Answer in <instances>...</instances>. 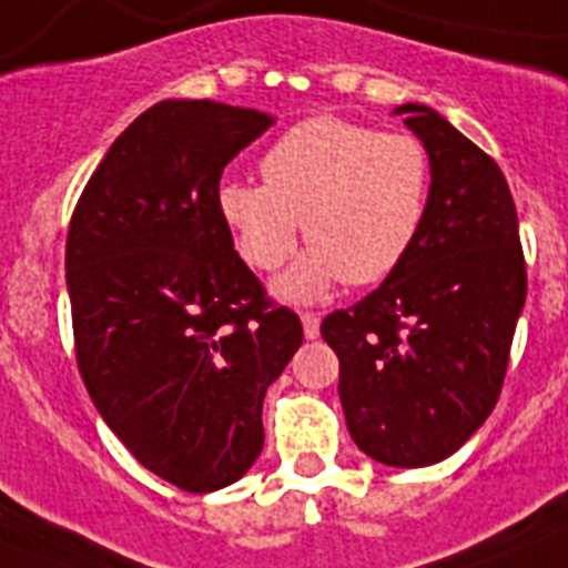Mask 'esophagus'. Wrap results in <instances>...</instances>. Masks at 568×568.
I'll return each instance as SVG.
<instances>
[{"mask_svg": "<svg viewBox=\"0 0 568 568\" xmlns=\"http://www.w3.org/2000/svg\"><path fill=\"white\" fill-rule=\"evenodd\" d=\"M301 321H303V333H306V338H318L321 333L318 312H301Z\"/></svg>", "mask_w": 568, "mask_h": 568, "instance_id": "obj_1", "label": "esophagus"}]
</instances>
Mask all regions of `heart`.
I'll use <instances>...</instances> for the list:
<instances>
[{
	"label": "heart",
	"instance_id": "heart-1",
	"mask_svg": "<svg viewBox=\"0 0 568 568\" xmlns=\"http://www.w3.org/2000/svg\"><path fill=\"white\" fill-rule=\"evenodd\" d=\"M258 171L262 185L223 182L217 212L262 274L292 258L303 223L312 250L280 283L292 301H312L336 280H386L422 232L433 180L422 138L333 114L283 132Z\"/></svg>",
	"mask_w": 568,
	"mask_h": 568
}]
</instances>
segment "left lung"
I'll return each instance as SVG.
<instances>
[{
	"instance_id": "left-lung-1",
	"label": "left lung",
	"mask_w": 568,
	"mask_h": 568,
	"mask_svg": "<svg viewBox=\"0 0 568 568\" xmlns=\"http://www.w3.org/2000/svg\"><path fill=\"white\" fill-rule=\"evenodd\" d=\"M395 111L430 153L424 226L379 288L321 321V336L359 450L418 468L463 448L498 404L528 271L493 155L427 105Z\"/></svg>"
}]
</instances>
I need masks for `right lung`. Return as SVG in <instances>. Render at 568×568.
I'll use <instances>...</instances> for the list:
<instances>
[{"instance_id":"1","label":"right lung","mask_w":568,"mask_h":568,"mask_svg":"<svg viewBox=\"0 0 568 568\" xmlns=\"http://www.w3.org/2000/svg\"><path fill=\"white\" fill-rule=\"evenodd\" d=\"M271 114L164 100L111 144L67 230L75 363L129 454L185 493L256 463L262 400L303 342L232 247L223 168Z\"/></svg>"}]
</instances>
